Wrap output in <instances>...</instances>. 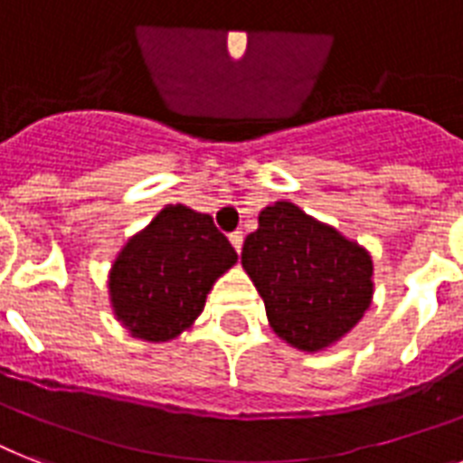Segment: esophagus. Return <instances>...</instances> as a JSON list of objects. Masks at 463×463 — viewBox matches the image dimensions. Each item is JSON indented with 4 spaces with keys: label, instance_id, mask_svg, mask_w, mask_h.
<instances>
[{
    "label": "esophagus",
    "instance_id": "obj_1",
    "mask_svg": "<svg viewBox=\"0 0 463 463\" xmlns=\"http://www.w3.org/2000/svg\"><path fill=\"white\" fill-rule=\"evenodd\" d=\"M242 242H244V235H242V231H235V232H231V244L232 247H235V251H242Z\"/></svg>",
    "mask_w": 463,
    "mask_h": 463
}]
</instances>
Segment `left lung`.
<instances>
[{"mask_svg": "<svg viewBox=\"0 0 463 463\" xmlns=\"http://www.w3.org/2000/svg\"><path fill=\"white\" fill-rule=\"evenodd\" d=\"M242 266L270 328L304 352L347 335L373 297L371 254L292 202L259 213V228L242 244Z\"/></svg>", "mask_w": 463, "mask_h": 463, "instance_id": "8db88e82", "label": "left lung"}]
</instances>
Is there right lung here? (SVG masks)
Returning <instances> with one entry per match:
<instances>
[{
  "instance_id": "1",
  "label": "right lung",
  "mask_w": 463,
  "mask_h": 463,
  "mask_svg": "<svg viewBox=\"0 0 463 463\" xmlns=\"http://www.w3.org/2000/svg\"><path fill=\"white\" fill-rule=\"evenodd\" d=\"M238 261L209 213L166 206L128 240L111 266L109 295L116 318L135 337L166 342L202 314L221 273Z\"/></svg>"
}]
</instances>
